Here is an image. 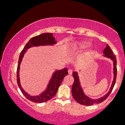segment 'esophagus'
<instances>
[{"label": "esophagus", "mask_w": 125, "mask_h": 125, "mask_svg": "<svg viewBox=\"0 0 125 125\" xmlns=\"http://www.w3.org/2000/svg\"><path fill=\"white\" fill-rule=\"evenodd\" d=\"M68 74H70V75H71V74H72V70H68Z\"/></svg>", "instance_id": "esophagus-1"}]
</instances>
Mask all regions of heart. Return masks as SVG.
Listing matches in <instances>:
<instances>
[{"label": "heart", "mask_w": 125, "mask_h": 125, "mask_svg": "<svg viewBox=\"0 0 125 125\" xmlns=\"http://www.w3.org/2000/svg\"><path fill=\"white\" fill-rule=\"evenodd\" d=\"M86 43L85 42H83V43H80L79 44H78L77 45H74V49H77V48H83L84 47V46L86 45Z\"/></svg>", "instance_id": "heart-1"}]
</instances>
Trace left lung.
<instances>
[{
  "mask_svg": "<svg viewBox=\"0 0 125 125\" xmlns=\"http://www.w3.org/2000/svg\"><path fill=\"white\" fill-rule=\"evenodd\" d=\"M103 54H104V56L107 57L108 58H111L112 60L113 61V64H114V79H113V81L112 83V85L110 89V90L109 92L104 96L103 97L100 98L98 99L93 100L92 99L89 98L87 97L86 95H85L84 93L83 92V89H82L80 85V81L79 76H78L77 73L76 72H73L72 73L73 75V77L74 79V82L72 87V94L73 96V98L76 102H77L78 103L82 104L83 105H92L93 104H99L101 103L102 102H104L106 99H107L108 96L110 95L112 91L113 87L115 86V83L116 81V77H117V61L116 56L113 54V53L112 51L111 48L109 47L108 45H107L105 49L103 51Z\"/></svg>",
  "mask_w": 125,
  "mask_h": 125,
  "instance_id": "left-lung-1",
  "label": "left lung"
}]
</instances>
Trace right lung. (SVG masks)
Returning <instances> with one entry per match:
<instances>
[{
	"label": "right lung",
	"mask_w": 125,
	"mask_h": 125,
	"mask_svg": "<svg viewBox=\"0 0 125 125\" xmlns=\"http://www.w3.org/2000/svg\"><path fill=\"white\" fill-rule=\"evenodd\" d=\"M56 43L55 41V39L52 36V33H44L42 34L34 36L31 38L29 41V42L26 44L24 46L23 49L21 51L20 53L19 59H18V66L17 69V81L18 86H19L23 95L28 100L34 102V103H42L44 102H46L48 100L51 99L56 94V93L58 89L59 86H60L61 83L64 79V77L68 74L67 69L64 68L60 71H57L53 74L52 79L50 81L47 89H46L45 92L42 93L39 96H30L27 94L24 91L21 86L20 83L19 77V70L20 66L21 64L22 58L23 57L24 53L26 51V49L32 47V46H37L40 45H53Z\"/></svg>",
	"instance_id": "add662e5"
}]
</instances>
